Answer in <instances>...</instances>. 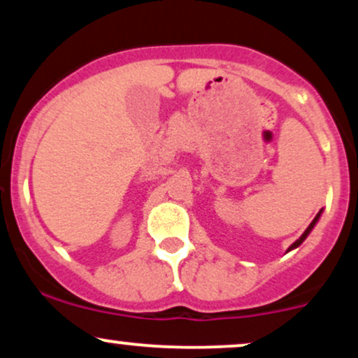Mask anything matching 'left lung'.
<instances>
[{
	"instance_id": "left-lung-1",
	"label": "left lung",
	"mask_w": 358,
	"mask_h": 358,
	"mask_svg": "<svg viewBox=\"0 0 358 358\" xmlns=\"http://www.w3.org/2000/svg\"><path fill=\"white\" fill-rule=\"evenodd\" d=\"M320 215H322V210H320L318 213H316V217H315V219H313V222H311V224H310V225H308V229H306V231H305V232H303V236H301V237H299V239H298L296 242H293V244H291V245H289V248H287V250H286V252H289V250L296 249V248H298V245H301V244H303V241H305V239H306V237H308V236H310V232H311V231H313V227H315V225H316V222H318V219H320Z\"/></svg>"
}]
</instances>
